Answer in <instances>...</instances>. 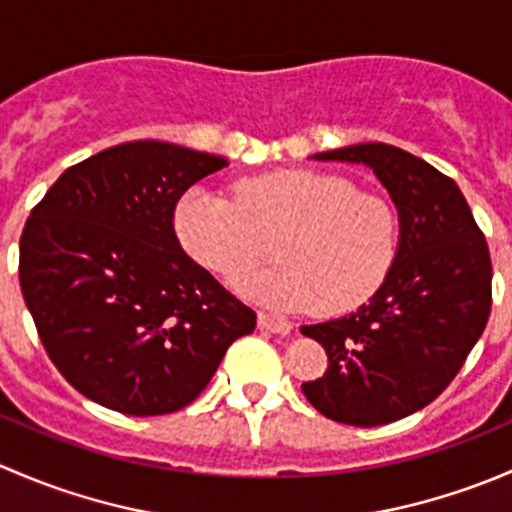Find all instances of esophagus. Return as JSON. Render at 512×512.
Listing matches in <instances>:
<instances>
[{
	"label": "esophagus",
	"instance_id": "esophagus-1",
	"mask_svg": "<svg viewBox=\"0 0 512 512\" xmlns=\"http://www.w3.org/2000/svg\"><path fill=\"white\" fill-rule=\"evenodd\" d=\"M257 327L267 329V332H275V334L292 332V322H287V319L275 317V314H267V312L257 314Z\"/></svg>",
	"mask_w": 512,
	"mask_h": 512
}]
</instances>
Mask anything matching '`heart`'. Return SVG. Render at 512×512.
I'll list each match as a JSON object with an SVG mask.
<instances>
[{
  "label": "heart",
  "instance_id": "1",
  "mask_svg": "<svg viewBox=\"0 0 512 512\" xmlns=\"http://www.w3.org/2000/svg\"><path fill=\"white\" fill-rule=\"evenodd\" d=\"M188 255L242 289L289 309L344 314L369 302L396 265L401 218L389 198L327 170L289 168L235 183V200L193 188L175 208Z\"/></svg>",
  "mask_w": 512,
  "mask_h": 512
}]
</instances>
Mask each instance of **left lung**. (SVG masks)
<instances>
[{
	"instance_id": "8db88e82",
	"label": "left lung",
	"mask_w": 512,
	"mask_h": 512,
	"mask_svg": "<svg viewBox=\"0 0 512 512\" xmlns=\"http://www.w3.org/2000/svg\"><path fill=\"white\" fill-rule=\"evenodd\" d=\"M374 168L401 218L389 280L347 317L302 327L329 356L322 379L302 384L332 421L381 426L431 404L476 347L493 304V265L466 198L448 175L389 143L317 153Z\"/></svg>"
}]
</instances>
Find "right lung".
<instances>
[{
    "label": "right lung",
    "instance_id": "1",
    "mask_svg": "<svg viewBox=\"0 0 512 512\" xmlns=\"http://www.w3.org/2000/svg\"><path fill=\"white\" fill-rule=\"evenodd\" d=\"M227 160L163 141L61 173L19 240V285L46 354L86 399L128 416L185 409L257 314L180 247L175 205Z\"/></svg>",
    "mask_w": 512,
    "mask_h": 512
}]
</instances>
